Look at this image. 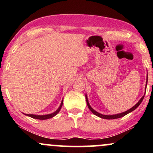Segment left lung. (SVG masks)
Here are the masks:
<instances>
[{"label":"left lung","mask_w":153,"mask_h":153,"mask_svg":"<svg viewBox=\"0 0 153 153\" xmlns=\"http://www.w3.org/2000/svg\"><path fill=\"white\" fill-rule=\"evenodd\" d=\"M146 86H147V83H146ZM144 97H145V96H143V97H142L141 99H140V101H139L136 104H135L134 106L132 107V108H131L130 109H129V110L126 111L122 112V113H120V114H114V115H103V114H101L99 113V112L96 111H95V110L94 109V108H91V106H90V104H89V103H88V100L87 96H86V95H85V99H86V102H87L88 107L89 109L91 110V111L92 112V113L94 114H95L96 116H97V117H100V118L106 119H118V118H121V117H124V116L127 115V114L130 113V112L132 111L135 110V109H136L137 108V107H138L139 106H140V103H142V101H143V99H144Z\"/></svg>","instance_id":"left-lung-1"}]
</instances>
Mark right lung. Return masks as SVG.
Instances as JSON below:
<instances>
[{
  "mask_svg": "<svg viewBox=\"0 0 153 153\" xmlns=\"http://www.w3.org/2000/svg\"><path fill=\"white\" fill-rule=\"evenodd\" d=\"M62 103H63V100H62V102H61V104H60V106H59V108H57V109L55 111L53 112V113L50 114H46V115H35V114H24L26 115V116H28V117H31V118L36 119H40V120H45V119L52 118V117H54V116H55V115H57V114L59 113V111H60L61 108H62Z\"/></svg>",
  "mask_w": 153,
  "mask_h": 153,
  "instance_id": "1",
  "label": "right lung"
}]
</instances>
